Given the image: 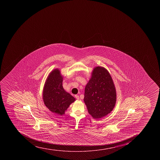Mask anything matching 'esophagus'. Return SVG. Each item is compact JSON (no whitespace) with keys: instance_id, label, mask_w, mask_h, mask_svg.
I'll return each mask as SVG.
<instances>
[{"instance_id":"esophagus-1","label":"esophagus","mask_w":160,"mask_h":160,"mask_svg":"<svg viewBox=\"0 0 160 160\" xmlns=\"http://www.w3.org/2000/svg\"><path fill=\"white\" fill-rule=\"evenodd\" d=\"M75 98H76L77 100H79V96L78 95H75Z\"/></svg>"}]
</instances>
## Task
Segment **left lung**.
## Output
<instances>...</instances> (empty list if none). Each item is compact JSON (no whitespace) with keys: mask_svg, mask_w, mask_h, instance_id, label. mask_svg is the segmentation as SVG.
Returning <instances> with one entry per match:
<instances>
[{"mask_svg":"<svg viewBox=\"0 0 160 160\" xmlns=\"http://www.w3.org/2000/svg\"><path fill=\"white\" fill-rule=\"evenodd\" d=\"M116 101L115 87L109 72L102 67L94 68L84 92L89 114L94 119L104 117L112 111Z\"/></svg>","mask_w":160,"mask_h":160,"instance_id":"left-lung-1","label":"left lung"}]
</instances>
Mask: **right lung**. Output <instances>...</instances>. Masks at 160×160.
Segmentation results:
<instances>
[{"label": "right lung", "instance_id": "1", "mask_svg": "<svg viewBox=\"0 0 160 160\" xmlns=\"http://www.w3.org/2000/svg\"><path fill=\"white\" fill-rule=\"evenodd\" d=\"M62 81L60 70L55 69L48 76L43 89L44 104L51 112L59 115L65 114L70 105L76 100L63 89Z\"/></svg>", "mask_w": 160, "mask_h": 160}]
</instances>
